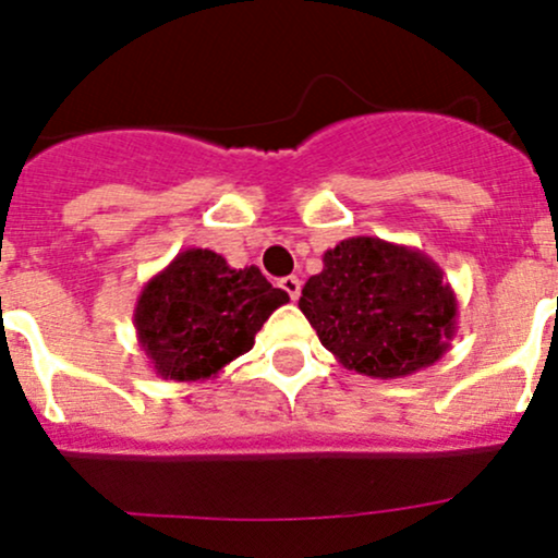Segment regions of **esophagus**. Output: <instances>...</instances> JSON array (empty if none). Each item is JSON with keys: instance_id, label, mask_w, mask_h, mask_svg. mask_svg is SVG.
<instances>
[{"instance_id": "1", "label": "esophagus", "mask_w": 558, "mask_h": 558, "mask_svg": "<svg viewBox=\"0 0 558 558\" xmlns=\"http://www.w3.org/2000/svg\"><path fill=\"white\" fill-rule=\"evenodd\" d=\"M280 288H283V291L288 293V296H291L293 301H296V299H299V293H301V280L296 278V275H288V278L280 280Z\"/></svg>"}]
</instances>
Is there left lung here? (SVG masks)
<instances>
[{"label": "left lung", "instance_id": "left-lung-1", "mask_svg": "<svg viewBox=\"0 0 558 558\" xmlns=\"http://www.w3.org/2000/svg\"><path fill=\"white\" fill-rule=\"evenodd\" d=\"M299 310L345 369L393 380L430 367L451 349L459 301L420 248L354 235L323 254Z\"/></svg>", "mask_w": 558, "mask_h": 558}]
</instances>
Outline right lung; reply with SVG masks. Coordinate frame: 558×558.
I'll return each instance as SVG.
<instances>
[{
    "label": "right lung",
    "instance_id": "right-lung-1",
    "mask_svg": "<svg viewBox=\"0 0 558 558\" xmlns=\"http://www.w3.org/2000/svg\"><path fill=\"white\" fill-rule=\"evenodd\" d=\"M286 301L259 267L235 270L209 248H185L141 288L133 325L157 377L202 383L246 354Z\"/></svg>",
    "mask_w": 558,
    "mask_h": 558
}]
</instances>
